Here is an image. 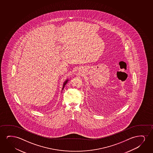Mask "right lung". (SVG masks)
<instances>
[{
  "mask_svg": "<svg viewBox=\"0 0 153 153\" xmlns=\"http://www.w3.org/2000/svg\"><path fill=\"white\" fill-rule=\"evenodd\" d=\"M68 81V79H67L65 82H64V84H63V88H62V90H63V89L64 88V87L65 86V85L67 84V82Z\"/></svg>",
  "mask_w": 153,
  "mask_h": 153,
  "instance_id": "add662e5",
  "label": "right lung"
}]
</instances>
